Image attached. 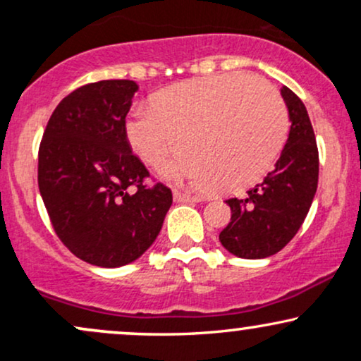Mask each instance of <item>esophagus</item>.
Masks as SVG:
<instances>
[{"label": "esophagus", "mask_w": 361, "mask_h": 361, "mask_svg": "<svg viewBox=\"0 0 361 361\" xmlns=\"http://www.w3.org/2000/svg\"><path fill=\"white\" fill-rule=\"evenodd\" d=\"M175 200L176 202H192V204H197V202H202V200H204V198H202V197H195V195H188V193L175 192Z\"/></svg>", "instance_id": "1"}]
</instances>
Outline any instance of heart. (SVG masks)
<instances>
[{
  "mask_svg": "<svg viewBox=\"0 0 361 361\" xmlns=\"http://www.w3.org/2000/svg\"><path fill=\"white\" fill-rule=\"evenodd\" d=\"M127 139L147 166L171 180L224 192L256 181L271 168L288 135V110L279 90L250 74L229 73L180 82L137 106Z\"/></svg>",
  "mask_w": 361,
  "mask_h": 361,
  "instance_id": "heart-1",
  "label": "heart"
}]
</instances>
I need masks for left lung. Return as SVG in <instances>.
<instances>
[{
    "instance_id": "1",
    "label": "left lung",
    "mask_w": 361,
    "mask_h": 361,
    "mask_svg": "<svg viewBox=\"0 0 361 361\" xmlns=\"http://www.w3.org/2000/svg\"><path fill=\"white\" fill-rule=\"evenodd\" d=\"M281 97L292 126L275 169L244 197L226 200L231 222L219 239L239 258H268L283 250L299 233L317 190L319 151L309 114L287 86L281 88Z\"/></svg>"
}]
</instances>
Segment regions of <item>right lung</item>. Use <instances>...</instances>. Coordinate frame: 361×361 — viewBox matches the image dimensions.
Returning a JSON list of instances; mask_svg holds the SVG:
<instances>
[{"label": "right lung", "mask_w": 361, "mask_h": 361, "mask_svg": "<svg viewBox=\"0 0 361 361\" xmlns=\"http://www.w3.org/2000/svg\"><path fill=\"white\" fill-rule=\"evenodd\" d=\"M139 90L105 80L74 90L52 111L39 147V190L61 243L103 268L132 263L156 241L173 204L132 152L126 117Z\"/></svg>", "instance_id": "right-lung-1"}]
</instances>
